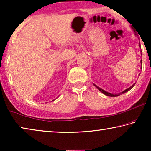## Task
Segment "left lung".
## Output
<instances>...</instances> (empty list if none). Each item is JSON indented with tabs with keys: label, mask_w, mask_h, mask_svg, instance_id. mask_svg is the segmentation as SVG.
Here are the masks:
<instances>
[{
	"label": "left lung",
	"mask_w": 151,
	"mask_h": 151,
	"mask_svg": "<svg viewBox=\"0 0 151 151\" xmlns=\"http://www.w3.org/2000/svg\"><path fill=\"white\" fill-rule=\"evenodd\" d=\"M134 35H135V36H137V37H138V35L137 34L136 32H135V31L134 30ZM139 47L140 48V42H139ZM140 52H142V51H140ZM142 55V54H141ZM140 63H141V65H142V60H140ZM141 68H142V66H141ZM140 75V74L139 75V76ZM93 85H94V86H96V88H98L99 91H100L102 93H103L104 94H105V95H106V96H111V97H114V96H119L120 94H124V93H127V92H128L129 91V90H131V89L133 87V86H134V85H135V83H134L133 85H132V86H130L129 88H127V89H125L124 91H123L122 92H121V93H119V94H112V93H109V92H106V91H105L104 90H103V88H100V87H99L98 86H96V85H94V84L93 83Z\"/></svg>",
	"instance_id": "8db88e82"
}]
</instances>
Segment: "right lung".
Wrapping results in <instances>:
<instances>
[{
	"label": "right lung",
	"mask_w": 151,
	"mask_h": 151,
	"mask_svg": "<svg viewBox=\"0 0 151 151\" xmlns=\"http://www.w3.org/2000/svg\"><path fill=\"white\" fill-rule=\"evenodd\" d=\"M53 101H54V100H53Z\"/></svg>",
	"instance_id": "obj_1"
}]
</instances>
